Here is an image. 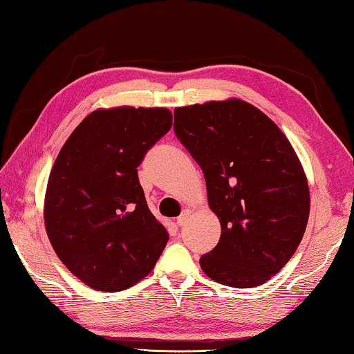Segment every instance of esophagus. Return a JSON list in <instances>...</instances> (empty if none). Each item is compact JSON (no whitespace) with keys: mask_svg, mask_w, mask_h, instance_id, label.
Returning a JSON list of instances; mask_svg holds the SVG:
<instances>
[{"mask_svg":"<svg viewBox=\"0 0 354 354\" xmlns=\"http://www.w3.org/2000/svg\"><path fill=\"white\" fill-rule=\"evenodd\" d=\"M189 215H190L189 209H184V211L181 212V215H179V217L176 218V223H178L179 226L185 225V223H187V220H189Z\"/></svg>","mask_w":354,"mask_h":354,"instance_id":"obj_1","label":"esophagus"}]
</instances>
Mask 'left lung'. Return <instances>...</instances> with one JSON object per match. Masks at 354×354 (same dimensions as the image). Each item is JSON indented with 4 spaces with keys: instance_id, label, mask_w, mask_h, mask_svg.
<instances>
[{
    "instance_id": "left-lung-1",
    "label": "left lung",
    "mask_w": 354,
    "mask_h": 354,
    "mask_svg": "<svg viewBox=\"0 0 354 354\" xmlns=\"http://www.w3.org/2000/svg\"><path fill=\"white\" fill-rule=\"evenodd\" d=\"M178 140L201 167L217 214V247L200 257L209 278L248 289L283 268L301 242L309 187L295 151L266 113L241 100L175 109Z\"/></svg>"
}]
</instances>
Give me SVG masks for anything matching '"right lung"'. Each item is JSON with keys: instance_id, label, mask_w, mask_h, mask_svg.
I'll return each instance as SVG.
<instances>
[{"instance_id": "add662e5", "label": "right lung", "mask_w": 354, "mask_h": 354, "mask_svg": "<svg viewBox=\"0 0 354 354\" xmlns=\"http://www.w3.org/2000/svg\"><path fill=\"white\" fill-rule=\"evenodd\" d=\"M164 107L100 109L82 120L53 165L48 239L84 284L120 292L153 270L169 232L148 209L137 167L171 128Z\"/></svg>"}]
</instances>
